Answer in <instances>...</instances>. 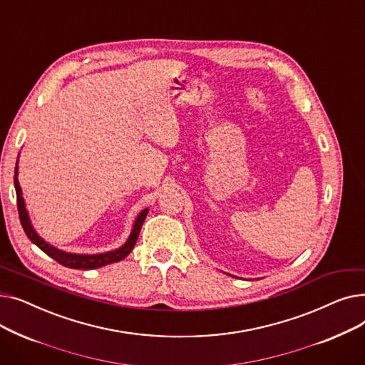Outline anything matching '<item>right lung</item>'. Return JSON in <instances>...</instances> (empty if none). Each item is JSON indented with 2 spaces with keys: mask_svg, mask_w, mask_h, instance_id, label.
<instances>
[{
  "mask_svg": "<svg viewBox=\"0 0 365 365\" xmlns=\"http://www.w3.org/2000/svg\"><path fill=\"white\" fill-rule=\"evenodd\" d=\"M14 187H16V195H17V210H19V219H21L22 227L25 234L28 235V238L36 245L40 247L41 250L50 256L51 259H54L57 263H61L66 267H71V269H96V267H101L109 263H115V262H120L124 257H127L130 255V252L134 248V244L138 241L139 232L142 229V225L148 216L149 210L145 208L139 213V216L134 220L133 229H131V234L128 237V240L125 241V244L117 250L113 252H108V253H102V255H73V253H66L59 250V248H56L53 245H50L48 242H46L40 235L36 234V231L34 229L31 220H29V215L26 212V207H25V200L22 197V187L19 185V179H17V164L14 168Z\"/></svg>",
  "mask_w": 365,
  "mask_h": 365,
  "instance_id": "right-lung-1",
  "label": "right lung"
}]
</instances>
